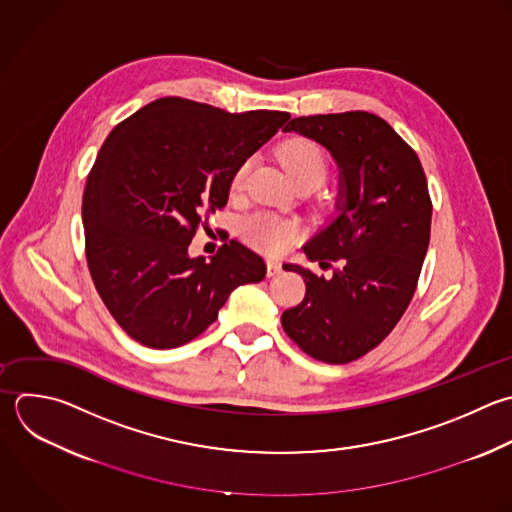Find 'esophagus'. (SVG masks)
<instances>
[{
	"label": "esophagus",
	"instance_id": "34e87169",
	"mask_svg": "<svg viewBox=\"0 0 512 512\" xmlns=\"http://www.w3.org/2000/svg\"><path fill=\"white\" fill-rule=\"evenodd\" d=\"M266 266H268V276H276V274H280L282 272V264L278 262V260H268L266 262Z\"/></svg>",
	"mask_w": 512,
	"mask_h": 512
}]
</instances>
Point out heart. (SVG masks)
<instances>
[{
    "mask_svg": "<svg viewBox=\"0 0 512 512\" xmlns=\"http://www.w3.org/2000/svg\"><path fill=\"white\" fill-rule=\"evenodd\" d=\"M280 160L288 172V176L300 184L320 186L330 174V158L326 150L306 138H294L286 142L280 150ZM254 160L246 158L238 164L232 176V194H242L246 190V182L250 176ZM296 232L294 222L270 214V212H254L242 220V236L254 248H260L270 254L282 252Z\"/></svg>",
    "mask_w": 512,
    "mask_h": 512,
    "instance_id": "obj_1",
    "label": "heart"
}]
</instances>
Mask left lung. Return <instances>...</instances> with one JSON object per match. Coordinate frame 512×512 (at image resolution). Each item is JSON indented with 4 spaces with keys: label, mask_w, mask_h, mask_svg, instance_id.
<instances>
[{
    "label": "left lung",
    "mask_w": 512,
    "mask_h": 512,
    "mask_svg": "<svg viewBox=\"0 0 512 512\" xmlns=\"http://www.w3.org/2000/svg\"><path fill=\"white\" fill-rule=\"evenodd\" d=\"M284 132L322 144L340 170L336 218L302 246L328 276L304 278V300L284 310V332L312 358L352 362L376 348L408 308L430 242L432 202L416 152L378 116L294 118Z\"/></svg>",
    "instance_id": "1"
}]
</instances>
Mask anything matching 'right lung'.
<instances>
[{
  "label": "right lung",
  "mask_w": 512,
  "mask_h": 512,
  "mask_svg": "<svg viewBox=\"0 0 512 512\" xmlns=\"http://www.w3.org/2000/svg\"><path fill=\"white\" fill-rule=\"evenodd\" d=\"M288 120L162 98L110 132L84 192L86 258L100 298L134 340L178 348L218 318L234 288L266 276L262 256L238 240L210 262L190 258L188 246L204 216L226 206L238 164Z\"/></svg>",
  "instance_id": "add662e5"
}]
</instances>
